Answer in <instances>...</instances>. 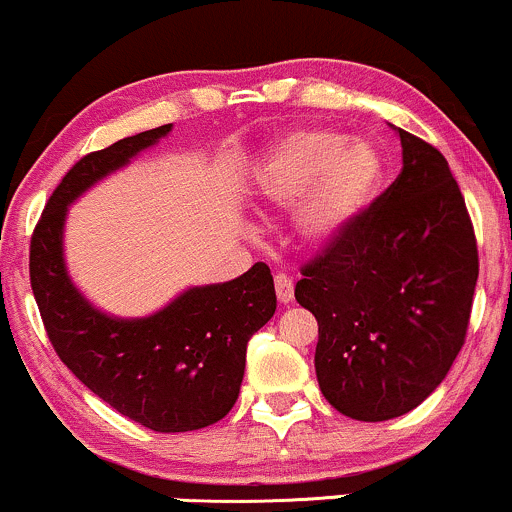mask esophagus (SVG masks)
<instances>
[{
	"mask_svg": "<svg viewBox=\"0 0 512 512\" xmlns=\"http://www.w3.org/2000/svg\"><path fill=\"white\" fill-rule=\"evenodd\" d=\"M274 289H277V299L279 303H291L294 301V279L289 277V274L279 272L277 277H274Z\"/></svg>",
	"mask_w": 512,
	"mask_h": 512,
	"instance_id": "obj_1",
	"label": "esophagus"
}]
</instances>
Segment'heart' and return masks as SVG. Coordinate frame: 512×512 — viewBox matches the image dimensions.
Segmentation results:
<instances>
[{
    "mask_svg": "<svg viewBox=\"0 0 512 512\" xmlns=\"http://www.w3.org/2000/svg\"><path fill=\"white\" fill-rule=\"evenodd\" d=\"M384 182L374 145L328 128H303L279 140L260 167V192L269 204H303L299 226L313 243H328L369 209Z\"/></svg>",
    "mask_w": 512,
    "mask_h": 512,
    "instance_id": "1",
    "label": "heart"
}]
</instances>
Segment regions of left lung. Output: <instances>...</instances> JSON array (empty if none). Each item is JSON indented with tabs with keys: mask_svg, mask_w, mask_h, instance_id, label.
Wrapping results in <instances>:
<instances>
[{
	"mask_svg": "<svg viewBox=\"0 0 512 512\" xmlns=\"http://www.w3.org/2000/svg\"><path fill=\"white\" fill-rule=\"evenodd\" d=\"M403 170L301 267L296 301L318 320L316 374L342 415L379 423L445 379L469 328L479 250L445 155L398 128Z\"/></svg>",
	"mask_w": 512,
	"mask_h": 512,
	"instance_id": "1",
	"label": "left lung"
}]
</instances>
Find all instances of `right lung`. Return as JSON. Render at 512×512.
<instances>
[{"mask_svg": "<svg viewBox=\"0 0 512 512\" xmlns=\"http://www.w3.org/2000/svg\"><path fill=\"white\" fill-rule=\"evenodd\" d=\"M170 128L123 138L67 170L33 228L28 272L50 345L89 391L143 428L189 432L218 423L238 398L247 342L277 311L269 267L257 262L233 282L184 291L155 316L121 320L89 306L63 262L67 204Z\"/></svg>", "mask_w": 512, "mask_h": 512, "instance_id": "add662e5", "label": "right lung"}]
</instances>
